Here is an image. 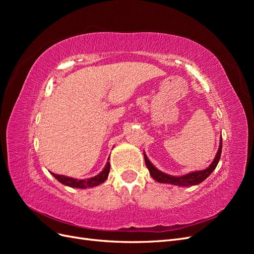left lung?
Masks as SVG:
<instances>
[{
    "label": "left lung",
    "instance_id": "1",
    "mask_svg": "<svg viewBox=\"0 0 254 254\" xmlns=\"http://www.w3.org/2000/svg\"><path fill=\"white\" fill-rule=\"evenodd\" d=\"M221 148H222V141H221V136H220L218 151L216 153V156H215L213 162L209 165V167H206L203 171L191 172V173L186 174L183 176H172V175H168V174L161 172L150 162V160L147 158V156L145 155V152H144V159H145V163H146V166H147V168H148L150 176L157 182L168 183V184H173V186H178V187H190V186H197V184L201 183L213 173V171L216 168V166L219 162L220 155H221Z\"/></svg>",
    "mask_w": 254,
    "mask_h": 254
}]
</instances>
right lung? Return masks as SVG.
I'll return each mask as SVG.
<instances>
[{
	"mask_svg": "<svg viewBox=\"0 0 254 254\" xmlns=\"http://www.w3.org/2000/svg\"><path fill=\"white\" fill-rule=\"evenodd\" d=\"M110 172V162L108 159V162L106 163L104 170L99 173L98 175L92 177V178H88V179H75L72 178V177H66L64 175H57L51 173L55 178L60 182L64 184L66 187L70 188H75V189H88V188H94L99 186V184L104 183L107 178H108V175Z\"/></svg>",
	"mask_w": 254,
	"mask_h": 254,
	"instance_id": "right-lung-1",
	"label": "right lung"
}]
</instances>
